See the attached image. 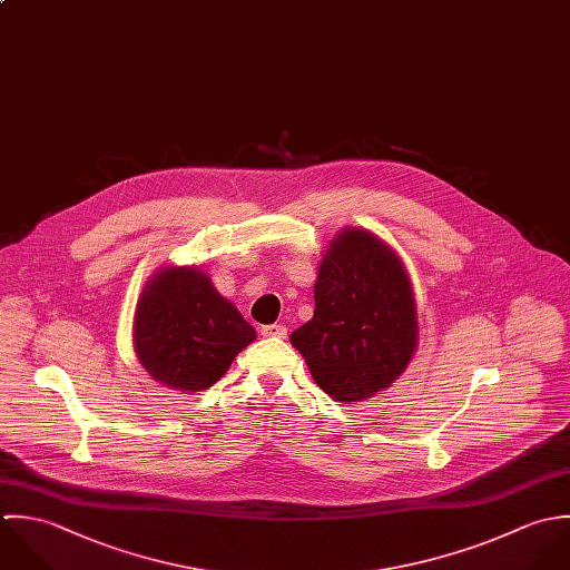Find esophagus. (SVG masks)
Masks as SVG:
<instances>
[{
  "label": "esophagus",
  "instance_id": "obj_1",
  "mask_svg": "<svg viewBox=\"0 0 570 570\" xmlns=\"http://www.w3.org/2000/svg\"><path fill=\"white\" fill-rule=\"evenodd\" d=\"M286 326L282 324H271V326H262V335L268 340H284L286 337Z\"/></svg>",
  "mask_w": 570,
  "mask_h": 570
}]
</instances>
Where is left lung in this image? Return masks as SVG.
<instances>
[{
    "label": "left lung",
    "instance_id": "1",
    "mask_svg": "<svg viewBox=\"0 0 570 570\" xmlns=\"http://www.w3.org/2000/svg\"><path fill=\"white\" fill-rule=\"evenodd\" d=\"M291 343L335 401L390 387L419 343L416 302L399 255L370 230L343 228L320 264L315 315Z\"/></svg>",
    "mask_w": 570,
    "mask_h": 570
}]
</instances>
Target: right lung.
<instances>
[{
  "label": "right lung",
  "instance_id": "1",
  "mask_svg": "<svg viewBox=\"0 0 570 570\" xmlns=\"http://www.w3.org/2000/svg\"><path fill=\"white\" fill-rule=\"evenodd\" d=\"M255 328L194 266L160 268L140 293L134 315L138 361L158 383L203 392L220 381Z\"/></svg>",
  "mask_w": 570,
  "mask_h": 570
}]
</instances>
